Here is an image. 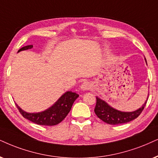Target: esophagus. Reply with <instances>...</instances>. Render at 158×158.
<instances>
[{"instance_id":"1","label":"esophagus","mask_w":158,"mask_h":158,"mask_svg":"<svg viewBox=\"0 0 158 158\" xmlns=\"http://www.w3.org/2000/svg\"><path fill=\"white\" fill-rule=\"evenodd\" d=\"M92 88V85L89 81H85L81 84L80 86V89L81 91H86V90H89Z\"/></svg>"}]
</instances>
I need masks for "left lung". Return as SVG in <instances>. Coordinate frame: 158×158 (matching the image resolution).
<instances>
[{"mask_svg": "<svg viewBox=\"0 0 158 158\" xmlns=\"http://www.w3.org/2000/svg\"><path fill=\"white\" fill-rule=\"evenodd\" d=\"M146 63H147V60H146ZM148 98L149 93L144 103L137 110L133 111H122L111 107L105 101L98 97H96V106L94 111L98 117L104 123L109 125H120V124L128 123L137 118L144 109Z\"/></svg>", "mask_w": 158, "mask_h": 158, "instance_id": "8db88e82", "label": "left lung"}]
</instances>
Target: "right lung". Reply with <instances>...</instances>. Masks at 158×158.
Segmentation results:
<instances>
[{
    "mask_svg": "<svg viewBox=\"0 0 158 158\" xmlns=\"http://www.w3.org/2000/svg\"><path fill=\"white\" fill-rule=\"evenodd\" d=\"M32 48H33V45L25 46L19 49L18 52L32 49ZM78 97H79V95L76 93H73L72 91L65 92L52 106L48 108L44 111H40V112H26L17 103H16V106L21 114L28 120L33 122L37 125L52 126V125H57L65 119V117L71 111L73 102Z\"/></svg>",
    "mask_w": 158,
    "mask_h": 158,
    "instance_id": "right-lung-1",
    "label": "right lung"
}]
</instances>
